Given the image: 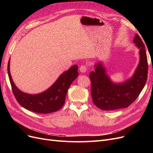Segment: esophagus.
Instances as JSON below:
<instances>
[{
    "instance_id": "esophagus-1",
    "label": "esophagus",
    "mask_w": 153,
    "mask_h": 153,
    "mask_svg": "<svg viewBox=\"0 0 153 153\" xmlns=\"http://www.w3.org/2000/svg\"><path fill=\"white\" fill-rule=\"evenodd\" d=\"M87 70V66L86 65H82L80 67V71L82 73H85Z\"/></svg>"
}]
</instances>
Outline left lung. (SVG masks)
Here are the masks:
<instances>
[{"instance_id":"obj_1","label":"left lung","mask_w":153,"mask_h":153,"mask_svg":"<svg viewBox=\"0 0 153 153\" xmlns=\"http://www.w3.org/2000/svg\"><path fill=\"white\" fill-rule=\"evenodd\" d=\"M133 42L139 48L140 61L133 77L123 84H115L106 75L100 63L91 71V96L94 105L101 110H113L127 108L139 96L147 81L148 63L145 46L136 34Z\"/></svg>"}]
</instances>
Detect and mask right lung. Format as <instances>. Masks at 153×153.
Here are the masks:
<instances>
[{"label": "right lung", "instance_id": "1", "mask_svg": "<svg viewBox=\"0 0 153 153\" xmlns=\"http://www.w3.org/2000/svg\"><path fill=\"white\" fill-rule=\"evenodd\" d=\"M78 66H73L59 76L52 87L39 94H29L20 91L15 86L10 72V61L7 71L13 94L22 106L36 113L48 114L56 112L65 102L68 89L78 76Z\"/></svg>", "mask_w": 153, "mask_h": 153}]
</instances>
